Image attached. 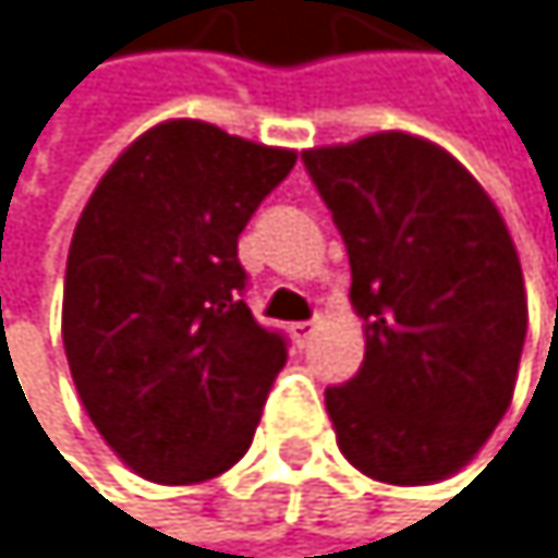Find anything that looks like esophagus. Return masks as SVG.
<instances>
[{
    "label": "esophagus",
    "instance_id": "1",
    "mask_svg": "<svg viewBox=\"0 0 558 558\" xmlns=\"http://www.w3.org/2000/svg\"><path fill=\"white\" fill-rule=\"evenodd\" d=\"M314 330H317V320H298V324H291V333H294V340L301 347L314 337Z\"/></svg>",
    "mask_w": 558,
    "mask_h": 558
}]
</instances>
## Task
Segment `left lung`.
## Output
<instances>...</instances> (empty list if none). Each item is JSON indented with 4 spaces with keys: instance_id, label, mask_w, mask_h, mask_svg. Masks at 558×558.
<instances>
[{
    "instance_id": "1",
    "label": "left lung",
    "mask_w": 558,
    "mask_h": 558,
    "mask_svg": "<svg viewBox=\"0 0 558 558\" xmlns=\"http://www.w3.org/2000/svg\"><path fill=\"white\" fill-rule=\"evenodd\" d=\"M350 257L364 364L327 387L340 453L374 480H447L502 420L526 340L523 267L480 181L380 132L301 155Z\"/></svg>"
}]
</instances>
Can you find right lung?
Returning <instances> with one entry per match:
<instances>
[{
  "instance_id": "right-lung-1",
  "label": "right lung",
  "mask_w": 558,
  "mask_h": 558,
  "mask_svg": "<svg viewBox=\"0 0 558 558\" xmlns=\"http://www.w3.org/2000/svg\"><path fill=\"white\" fill-rule=\"evenodd\" d=\"M294 161L178 118L118 155L75 225L69 371L105 444L145 480L202 483L251 447L288 337L254 320L238 238Z\"/></svg>"
}]
</instances>
